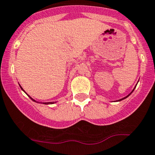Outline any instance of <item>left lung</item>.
<instances>
[{
    "label": "left lung",
    "instance_id": "left-lung-1",
    "mask_svg": "<svg viewBox=\"0 0 155 155\" xmlns=\"http://www.w3.org/2000/svg\"><path fill=\"white\" fill-rule=\"evenodd\" d=\"M128 96H129V95H128ZM128 96H127V97H128ZM127 97H124V99H125V98H127ZM124 99H121V100H124Z\"/></svg>",
    "mask_w": 155,
    "mask_h": 155
}]
</instances>
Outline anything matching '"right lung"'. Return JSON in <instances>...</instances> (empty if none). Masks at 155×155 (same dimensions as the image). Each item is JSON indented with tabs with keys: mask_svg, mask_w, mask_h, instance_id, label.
<instances>
[{
	"mask_svg": "<svg viewBox=\"0 0 155 155\" xmlns=\"http://www.w3.org/2000/svg\"><path fill=\"white\" fill-rule=\"evenodd\" d=\"M21 90H23V89H22V88H21ZM30 98H31V97H30ZM31 100H32L33 101H35V100H33L32 98H31ZM45 104H51V102H50V103H45Z\"/></svg>",
	"mask_w": 155,
	"mask_h": 155,
	"instance_id": "1",
	"label": "right lung"
}]
</instances>
